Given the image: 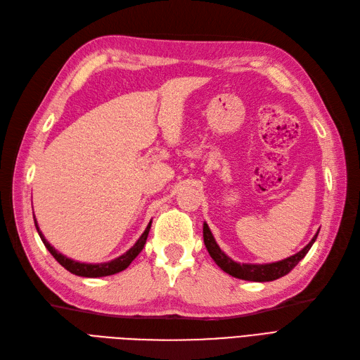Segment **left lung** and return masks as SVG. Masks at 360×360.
Returning a JSON list of instances; mask_svg holds the SVG:
<instances>
[{"mask_svg":"<svg viewBox=\"0 0 360 360\" xmlns=\"http://www.w3.org/2000/svg\"><path fill=\"white\" fill-rule=\"evenodd\" d=\"M320 231V230H319ZM319 233L312 237V240L304 246L302 250H299L297 254H294L285 259L276 261V263H269V264H240L236 263L226 254H224L219 245L216 243L214 237L210 231L209 225L204 222L202 226V237H204V245L209 250L210 257L214 259V263L219 266L225 274L231 275L238 279H245V281H254V282H269V281H275L278 278L285 276L287 274L299 264V261L308 254V250L314 245L315 238H317Z\"/></svg>","mask_w":360,"mask_h":360,"instance_id":"left-lung-1","label":"left lung"}]
</instances>
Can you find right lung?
Masks as SVG:
<instances>
[{
	"instance_id": "right-lung-1",
	"label": "right lung",
	"mask_w": 360,
	"mask_h": 360,
	"mask_svg": "<svg viewBox=\"0 0 360 360\" xmlns=\"http://www.w3.org/2000/svg\"><path fill=\"white\" fill-rule=\"evenodd\" d=\"M34 224H36V228H37V233L41 238L43 245L46 246V249L49 250V252L52 254V257L56 258L58 263L69 270L70 274L73 275H78V276H84V278H101V276H110V275H114V274H118V271H122L124 269L129 267V264L132 263V261L138 257V254L143 250L144 245H146V240L148 237V231H150V226H151V222L147 225L146 231L143 233V236H141L138 238V242L130 248L126 254L120 255L118 258L112 259V261H108V263H101V264H86V263H79V261H75V259H70L68 257H64L63 254H60L58 250L51 246V243L46 240L45 236L41 234V231L39 230V225H37V221L34 219Z\"/></svg>"
}]
</instances>
